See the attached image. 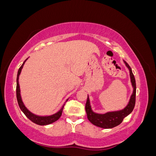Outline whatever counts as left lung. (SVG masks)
<instances>
[{"instance_id": "8db88e82", "label": "left lung", "mask_w": 156, "mask_h": 156, "mask_svg": "<svg viewBox=\"0 0 156 156\" xmlns=\"http://www.w3.org/2000/svg\"><path fill=\"white\" fill-rule=\"evenodd\" d=\"M124 63L127 68L129 71L130 81H131L132 86L133 87V92L130 97L129 101L127 105L125 107L120 111H111L101 114V113H97L92 110L91 105H90V101L89 96L87 95V102L85 104V111L87 113V118L89 121L92 123L94 125L97 127H101L104 129H110L113 127L118 126L122 122V120L126 116L132 113L135 105V97H136V82L135 78L132 73V69L128 64L124 61Z\"/></svg>"}]
</instances>
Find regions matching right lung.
Instances as JSON below:
<instances>
[{
    "instance_id": "add662e5",
    "label": "right lung",
    "mask_w": 156,
    "mask_h": 156,
    "mask_svg": "<svg viewBox=\"0 0 156 156\" xmlns=\"http://www.w3.org/2000/svg\"><path fill=\"white\" fill-rule=\"evenodd\" d=\"M27 59L25 60L24 62V63L22 64V66L20 69H19L18 72H17V90H16V92H17V102L19 104V106L23 113H24V115L27 116V117L29 118V119L31 120L34 123H36L37 125H50L51 123L55 122V121L59 119V118L61 117V115L62 114V111H63L64 106L66 104V102L68 101L69 99H67L66 101L64 102V104L62 106V107L61 108L59 111H58L57 113H54V114L50 115H36L31 112L29 109H28L26 106H25L24 102L22 101V97H21V91H20V84H19V78H20V73L22 72V69L24 66V65L26 62Z\"/></svg>"
}]
</instances>
